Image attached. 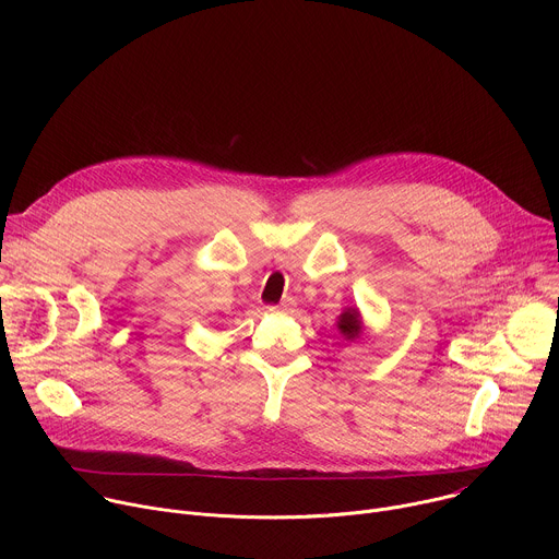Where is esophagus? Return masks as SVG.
Listing matches in <instances>:
<instances>
[{
    "instance_id": "obj_1",
    "label": "esophagus",
    "mask_w": 559,
    "mask_h": 559,
    "mask_svg": "<svg viewBox=\"0 0 559 559\" xmlns=\"http://www.w3.org/2000/svg\"><path fill=\"white\" fill-rule=\"evenodd\" d=\"M267 309H270V311H283V309H287V305H270Z\"/></svg>"
}]
</instances>
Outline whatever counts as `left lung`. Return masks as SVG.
I'll return each mask as SVG.
<instances>
[{"label":"left lung","instance_id":"1","mask_svg":"<svg viewBox=\"0 0 559 559\" xmlns=\"http://www.w3.org/2000/svg\"><path fill=\"white\" fill-rule=\"evenodd\" d=\"M338 330L343 332V336L347 341L358 338L360 336V313L356 309H347L345 313H341L338 318Z\"/></svg>","mask_w":559,"mask_h":559}]
</instances>
